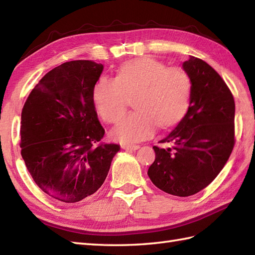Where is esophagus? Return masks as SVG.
<instances>
[{
  "instance_id": "esophagus-1",
  "label": "esophagus",
  "mask_w": 255,
  "mask_h": 255,
  "mask_svg": "<svg viewBox=\"0 0 255 255\" xmlns=\"http://www.w3.org/2000/svg\"><path fill=\"white\" fill-rule=\"evenodd\" d=\"M122 148L124 150H137L139 149V145L138 144H123Z\"/></svg>"
}]
</instances>
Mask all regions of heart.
<instances>
[{
    "instance_id": "heart-1",
    "label": "heart",
    "mask_w": 255,
    "mask_h": 255,
    "mask_svg": "<svg viewBox=\"0 0 255 255\" xmlns=\"http://www.w3.org/2000/svg\"><path fill=\"white\" fill-rule=\"evenodd\" d=\"M192 81L185 70L156 59L143 57L129 60L118 69L115 79L103 77L94 86L93 101L99 115L116 124L125 115L129 97L134 95L136 111L112 130V137L123 143L150 138L156 126H174L189 106Z\"/></svg>"
}]
</instances>
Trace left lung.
<instances>
[{"label":"left lung","mask_w":255,"mask_h":255,"mask_svg":"<svg viewBox=\"0 0 255 255\" xmlns=\"http://www.w3.org/2000/svg\"><path fill=\"white\" fill-rule=\"evenodd\" d=\"M192 81L189 106L174 130L154 145L148 175L175 196H191L207 187L224 169L235 145V100L223 78L202 59L183 62Z\"/></svg>","instance_id":"8db88e82"}]
</instances>
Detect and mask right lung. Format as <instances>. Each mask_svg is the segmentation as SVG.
I'll list each match as a JSON object with an SVG mask.
<instances>
[{"label":"right lung","instance_id":"right-lung-1","mask_svg":"<svg viewBox=\"0 0 255 255\" xmlns=\"http://www.w3.org/2000/svg\"><path fill=\"white\" fill-rule=\"evenodd\" d=\"M91 60L64 62L42 78L24 104L20 153L42 192L78 203L99 189L121 150L101 142L93 90L103 71Z\"/></svg>","mask_w":255,"mask_h":255}]
</instances>
